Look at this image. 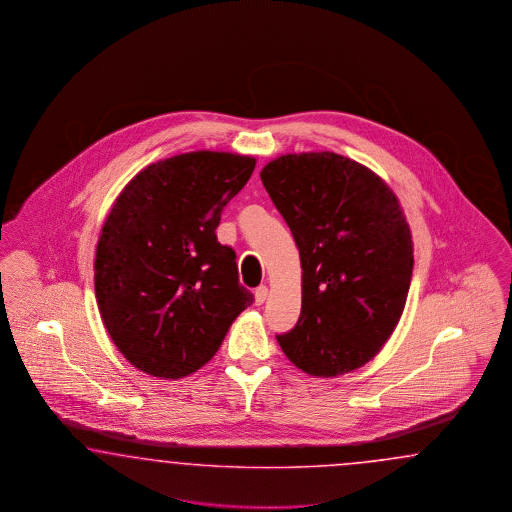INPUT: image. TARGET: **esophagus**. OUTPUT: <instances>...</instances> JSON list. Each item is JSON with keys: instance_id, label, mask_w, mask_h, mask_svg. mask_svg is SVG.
Instances as JSON below:
<instances>
[{"instance_id": "1", "label": "esophagus", "mask_w": 512, "mask_h": 512, "mask_svg": "<svg viewBox=\"0 0 512 512\" xmlns=\"http://www.w3.org/2000/svg\"><path fill=\"white\" fill-rule=\"evenodd\" d=\"M266 298H268V287H266V285L257 287V289H255V304H257V306H263L264 302H266Z\"/></svg>"}]
</instances>
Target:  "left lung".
I'll use <instances>...</instances> for the list:
<instances>
[{"mask_svg": "<svg viewBox=\"0 0 512 512\" xmlns=\"http://www.w3.org/2000/svg\"><path fill=\"white\" fill-rule=\"evenodd\" d=\"M261 180L302 263V311L279 345L310 375L353 372L390 338L409 293L413 242L398 199L334 152L281 155Z\"/></svg>", "mask_w": 512, "mask_h": 512, "instance_id": "1", "label": "left lung"}]
</instances>
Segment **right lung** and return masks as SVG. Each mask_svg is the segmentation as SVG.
Returning <instances> with one entry per match:
<instances>
[{
  "label": "right lung",
  "mask_w": 512,
  "mask_h": 512,
  "mask_svg": "<svg viewBox=\"0 0 512 512\" xmlns=\"http://www.w3.org/2000/svg\"><path fill=\"white\" fill-rule=\"evenodd\" d=\"M253 169L246 155H174L114 202L97 242L95 296L114 345L142 372L180 379L199 370L253 304L234 249L216 234Z\"/></svg>",
  "instance_id": "right-lung-1"
}]
</instances>
